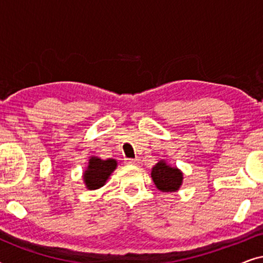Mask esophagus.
I'll list each match as a JSON object with an SVG mask.
<instances>
[{
  "mask_svg": "<svg viewBox=\"0 0 263 263\" xmlns=\"http://www.w3.org/2000/svg\"><path fill=\"white\" fill-rule=\"evenodd\" d=\"M125 163L129 165H138L139 159H125Z\"/></svg>",
  "mask_w": 263,
  "mask_h": 263,
  "instance_id": "1",
  "label": "esophagus"
}]
</instances>
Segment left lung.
<instances>
[{
    "label": "left lung",
    "instance_id": "1",
    "mask_svg": "<svg viewBox=\"0 0 263 263\" xmlns=\"http://www.w3.org/2000/svg\"><path fill=\"white\" fill-rule=\"evenodd\" d=\"M151 177L161 193L178 192L183 183V172L177 166H171L164 159L152 167Z\"/></svg>",
    "mask_w": 263,
    "mask_h": 263
}]
</instances>
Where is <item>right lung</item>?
Wrapping results in <instances>:
<instances>
[{"label":"right lung","mask_w":263,"mask_h":263,"mask_svg":"<svg viewBox=\"0 0 263 263\" xmlns=\"http://www.w3.org/2000/svg\"><path fill=\"white\" fill-rule=\"evenodd\" d=\"M117 160L109 158V159H100L99 157H89L86 170L82 174V179L86 188L88 190H96L105 185L111 174L116 170Z\"/></svg>","instance_id":"obj_1"}]
</instances>
